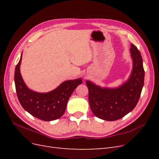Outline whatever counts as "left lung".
Instances as JSON below:
<instances>
[{"label":"left lung","instance_id":"8db88e82","mask_svg":"<svg viewBox=\"0 0 159 159\" xmlns=\"http://www.w3.org/2000/svg\"><path fill=\"white\" fill-rule=\"evenodd\" d=\"M130 54L133 61L129 78L117 87H101L89 80L86 81L89 90L90 108L96 117L105 121L122 118L135 107L144 85L145 71L141 55L131 44Z\"/></svg>","mask_w":159,"mask_h":159}]
</instances>
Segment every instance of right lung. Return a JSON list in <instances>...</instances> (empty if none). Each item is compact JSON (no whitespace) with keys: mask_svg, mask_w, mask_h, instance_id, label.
<instances>
[{"mask_svg":"<svg viewBox=\"0 0 159 159\" xmlns=\"http://www.w3.org/2000/svg\"><path fill=\"white\" fill-rule=\"evenodd\" d=\"M20 61L14 71V82L18 99L22 107L32 116L45 121L59 119L64 115L71 95L78 86L82 83V79L67 80L57 87L46 93H40L28 88L20 74Z\"/></svg>","mask_w":159,"mask_h":159,"instance_id":"1","label":"right lung"}]
</instances>
